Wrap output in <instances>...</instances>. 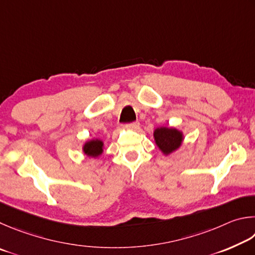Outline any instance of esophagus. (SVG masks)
Wrapping results in <instances>:
<instances>
[{
	"instance_id": "esophagus-1",
	"label": "esophagus",
	"mask_w": 255,
	"mask_h": 255,
	"mask_svg": "<svg viewBox=\"0 0 255 255\" xmlns=\"http://www.w3.org/2000/svg\"><path fill=\"white\" fill-rule=\"evenodd\" d=\"M140 123L137 122V121H135V122H132V123H128L127 124V128H128V130H135V128H139Z\"/></svg>"
}]
</instances>
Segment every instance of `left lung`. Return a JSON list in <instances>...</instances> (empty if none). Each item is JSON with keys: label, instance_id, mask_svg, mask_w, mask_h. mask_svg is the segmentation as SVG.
<instances>
[{"label": "left lung", "instance_id": "1", "mask_svg": "<svg viewBox=\"0 0 255 255\" xmlns=\"http://www.w3.org/2000/svg\"><path fill=\"white\" fill-rule=\"evenodd\" d=\"M155 143L164 154L171 153L181 144L182 135L176 128H160L154 131Z\"/></svg>", "mask_w": 255, "mask_h": 255}]
</instances>
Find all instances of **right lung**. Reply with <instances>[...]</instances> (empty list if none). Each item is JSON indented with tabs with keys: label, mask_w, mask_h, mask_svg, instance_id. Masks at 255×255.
<instances>
[{
	"label": "right lung",
	"mask_w": 255,
	"mask_h": 255,
	"mask_svg": "<svg viewBox=\"0 0 255 255\" xmlns=\"http://www.w3.org/2000/svg\"><path fill=\"white\" fill-rule=\"evenodd\" d=\"M84 152L89 157H97L103 152V142L100 140H92L84 146Z\"/></svg>",
	"instance_id": "1"
}]
</instances>
